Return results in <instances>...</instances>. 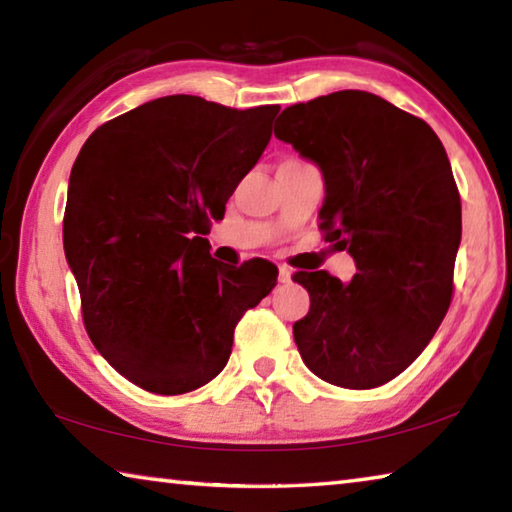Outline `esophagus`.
I'll list each match as a JSON object with an SVG mask.
<instances>
[{
    "instance_id": "obj_1",
    "label": "esophagus",
    "mask_w": 512,
    "mask_h": 512,
    "mask_svg": "<svg viewBox=\"0 0 512 512\" xmlns=\"http://www.w3.org/2000/svg\"><path fill=\"white\" fill-rule=\"evenodd\" d=\"M291 277H293V271L289 266H284V264L277 266V280H280L282 284H289Z\"/></svg>"
}]
</instances>
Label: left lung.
Here are the masks:
<instances>
[{
	"mask_svg": "<svg viewBox=\"0 0 512 512\" xmlns=\"http://www.w3.org/2000/svg\"><path fill=\"white\" fill-rule=\"evenodd\" d=\"M277 140L323 173L320 228L357 266L350 282L296 273L309 314L293 325L305 366L341 388H375L427 348L452 302L461 196L429 124L363 90L282 110Z\"/></svg>",
	"mask_w": 512,
	"mask_h": 512,
	"instance_id": "1",
	"label": "left lung"
}]
</instances>
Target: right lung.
<instances>
[{"label": "right lung", "instance_id": "right-lung-1", "mask_svg": "<svg viewBox=\"0 0 512 512\" xmlns=\"http://www.w3.org/2000/svg\"><path fill=\"white\" fill-rule=\"evenodd\" d=\"M280 106L171 94L99 126L69 176L63 246L94 348L144 391L180 395L225 368L277 266L219 264L205 239L262 158Z\"/></svg>", "mask_w": 512, "mask_h": 512}]
</instances>
